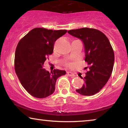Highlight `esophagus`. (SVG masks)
Wrapping results in <instances>:
<instances>
[{
	"instance_id": "1",
	"label": "esophagus",
	"mask_w": 128,
	"mask_h": 128,
	"mask_svg": "<svg viewBox=\"0 0 128 128\" xmlns=\"http://www.w3.org/2000/svg\"><path fill=\"white\" fill-rule=\"evenodd\" d=\"M67 74L69 76H71V77H74L75 76V74H74V73L70 72H67Z\"/></svg>"
}]
</instances>
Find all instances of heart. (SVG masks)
I'll use <instances>...</instances> for the list:
<instances>
[{"label": "heart", "instance_id": "heart-1", "mask_svg": "<svg viewBox=\"0 0 128 128\" xmlns=\"http://www.w3.org/2000/svg\"><path fill=\"white\" fill-rule=\"evenodd\" d=\"M64 65L66 66H68V67H69V66H71V64H70V63L66 62L65 64H64Z\"/></svg>", "mask_w": 128, "mask_h": 128}]
</instances>
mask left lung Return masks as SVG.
Returning a JSON list of instances; mask_svg holds the SVG:
<instances>
[{"label":"left lung","mask_w":128,"mask_h":128,"mask_svg":"<svg viewBox=\"0 0 128 128\" xmlns=\"http://www.w3.org/2000/svg\"><path fill=\"white\" fill-rule=\"evenodd\" d=\"M68 32L83 42L84 60L88 64L85 68L88 70L83 78L84 83L76 91L83 96L94 95L106 85L111 75L114 64L112 47L106 35L98 30L82 28Z\"/></svg>","instance_id":"8db88e82"}]
</instances>
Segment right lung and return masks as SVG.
<instances>
[{
    "label": "right lung",
    "mask_w": 128,
    "mask_h": 128,
    "mask_svg": "<svg viewBox=\"0 0 128 128\" xmlns=\"http://www.w3.org/2000/svg\"><path fill=\"white\" fill-rule=\"evenodd\" d=\"M66 32V30L35 28L18 42L15 52V72L22 87L33 97L44 98L51 95L58 78L66 74L59 69L49 72L43 64L53 53L54 42Z\"/></svg>",
    "instance_id": "obj_1"
}]
</instances>
